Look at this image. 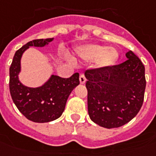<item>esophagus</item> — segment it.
<instances>
[{
  "label": "esophagus",
  "mask_w": 156,
  "mask_h": 156,
  "mask_svg": "<svg viewBox=\"0 0 156 156\" xmlns=\"http://www.w3.org/2000/svg\"><path fill=\"white\" fill-rule=\"evenodd\" d=\"M86 76H85V74H80V84H85V83H86Z\"/></svg>",
  "instance_id": "esophagus-1"
}]
</instances>
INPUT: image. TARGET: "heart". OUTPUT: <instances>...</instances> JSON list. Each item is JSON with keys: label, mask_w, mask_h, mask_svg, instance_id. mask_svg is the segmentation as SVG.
Instances as JSON below:
<instances>
[{"label": "heart", "mask_w": 156, "mask_h": 156, "mask_svg": "<svg viewBox=\"0 0 156 156\" xmlns=\"http://www.w3.org/2000/svg\"><path fill=\"white\" fill-rule=\"evenodd\" d=\"M80 56L86 61L96 59L98 66L107 67L114 64L118 58V53L114 48H105V46L97 44L84 45L77 50Z\"/></svg>", "instance_id": "1"}]
</instances>
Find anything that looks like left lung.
I'll list each match as a JSON object with an SVG mask.
<instances>
[{
  "label": "left lung",
  "mask_w": 156,
  "mask_h": 156,
  "mask_svg": "<svg viewBox=\"0 0 156 156\" xmlns=\"http://www.w3.org/2000/svg\"><path fill=\"white\" fill-rule=\"evenodd\" d=\"M123 63L86 70L87 103L90 120L100 126L118 128L140 110L146 80L145 66L131 51Z\"/></svg>",
  "instance_id": "8db88e82"
}]
</instances>
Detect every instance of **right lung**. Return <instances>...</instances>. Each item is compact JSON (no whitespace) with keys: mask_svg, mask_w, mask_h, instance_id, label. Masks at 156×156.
<instances>
[{"mask_svg":"<svg viewBox=\"0 0 156 156\" xmlns=\"http://www.w3.org/2000/svg\"><path fill=\"white\" fill-rule=\"evenodd\" d=\"M53 38L36 39L27 42L15 53L10 66L9 87L12 101L24 116L36 123H45L56 120L66 107L70 92L80 84L79 73L70 78L51 76L45 85L37 88L23 86L18 80L20 70V58L29 46H44Z\"/></svg>","mask_w":156,"mask_h":156,"instance_id":"1","label":"right lung"}]
</instances>
